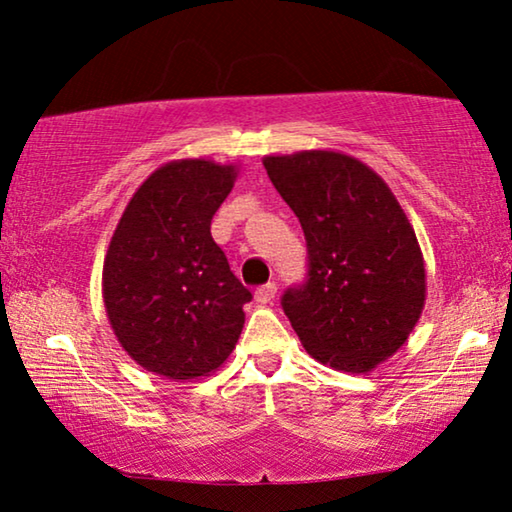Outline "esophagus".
Wrapping results in <instances>:
<instances>
[{"mask_svg": "<svg viewBox=\"0 0 512 512\" xmlns=\"http://www.w3.org/2000/svg\"><path fill=\"white\" fill-rule=\"evenodd\" d=\"M275 296H277V284H272V282L258 286V289H256V300L261 305L272 303V300H275Z\"/></svg>", "mask_w": 512, "mask_h": 512, "instance_id": "obj_1", "label": "esophagus"}]
</instances>
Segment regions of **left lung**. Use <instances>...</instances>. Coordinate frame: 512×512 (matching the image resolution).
<instances>
[{
  "mask_svg": "<svg viewBox=\"0 0 512 512\" xmlns=\"http://www.w3.org/2000/svg\"><path fill=\"white\" fill-rule=\"evenodd\" d=\"M265 170L307 240V282L282 296L312 359L370 373L422 317L426 270L415 228L384 179L340 151L265 156Z\"/></svg>",
  "mask_w": 512,
  "mask_h": 512,
  "instance_id": "obj_1",
  "label": "left lung"
}]
</instances>
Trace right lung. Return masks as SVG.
Returning <instances> with one entry per match:
<instances>
[{"mask_svg": "<svg viewBox=\"0 0 512 512\" xmlns=\"http://www.w3.org/2000/svg\"><path fill=\"white\" fill-rule=\"evenodd\" d=\"M240 167L209 158L160 165L132 195L102 268L109 324L132 361L167 380H198L240 340L251 293L212 237Z\"/></svg>", "mask_w": 512, "mask_h": 512, "instance_id": "1", "label": "right lung"}]
</instances>
